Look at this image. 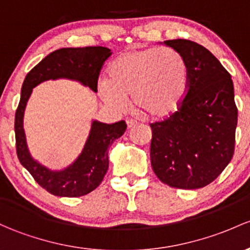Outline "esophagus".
I'll return each mask as SVG.
<instances>
[{
    "instance_id": "1",
    "label": "esophagus",
    "mask_w": 250,
    "mask_h": 250,
    "mask_svg": "<svg viewBox=\"0 0 250 250\" xmlns=\"http://www.w3.org/2000/svg\"><path fill=\"white\" fill-rule=\"evenodd\" d=\"M137 125L138 124H137V122H135V120H127V127L128 128H135Z\"/></svg>"
}]
</instances>
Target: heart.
<instances>
[{"label": "heart", "instance_id": "heart-1", "mask_svg": "<svg viewBox=\"0 0 250 250\" xmlns=\"http://www.w3.org/2000/svg\"><path fill=\"white\" fill-rule=\"evenodd\" d=\"M99 95L115 109L127 106L132 95L136 109L152 119L176 112L188 90V66L171 47L130 50L118 56L108 70V81L98 84Z\"/></svg>", "mask_w": 250, "mask_h": 250}]
</instances>
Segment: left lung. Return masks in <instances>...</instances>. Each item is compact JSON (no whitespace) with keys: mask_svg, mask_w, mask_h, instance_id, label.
<instances>
[{"mask_svg":"<svg viewBox=\"0 0 250 250\" xmlns=\"http://www.w3.org/2000/svg\"><path fill=\"white\" fill-rule=\"evenodd\" d=\"M188 66V90L180 108L150 124V160L157 178L174 188L208 186L231 161L237 107L233 83L221 62L201 45L186 39L163 42Z\"/></svg>","mask_w":250,"mask_h":250,"instance_id":"obj_1","label":"left lung"}]
</instances>
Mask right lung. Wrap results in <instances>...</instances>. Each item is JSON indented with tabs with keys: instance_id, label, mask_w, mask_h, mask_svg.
Masks as SVG:
<instances>
[{
	"instance_id": "right-lung-1",
	"label": "right lung",
	"mask_w": 250,
	"mask_h": 250,
	"mask_svg": "<svg viewBox=\"0 0 250 250\" xmlns=\"http://www.w3.org/2000/svg\"><path fill=\"white\" fill-rule=\"evenodd\" d=\"M111 55V50L103 46L64 47L47 55L25 77L15 113L17 154L21 165L51 194L75 198L95 189L108 169V147L115 139L124 135L126 123L122 120L114 124H104L94 120L80 156L69 167L62 170H50L32 158L26 143L23 113L32 89L47 80L68 79L79 81L96 93L101 68Z\"/></svg>"
}]
</instances>
